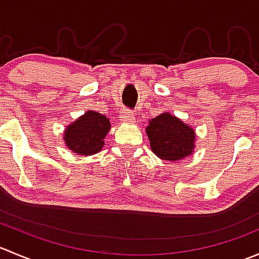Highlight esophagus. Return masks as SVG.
<instances>
[{
  "label": "esophagus",
  "mask_w": 259,
  "mask_h": 259,
  "mask_svg": "<svg viewBox=\"0 0 259 259\" xmlns=\"http://www.w3.org/2000/svg\"><path fill=\"white\" fill-rule=\"evenodd\" d=\"M120 120L124 122H134L135 116L134 114H133V111L125 109V110H122L121 114H120Z\"/></svg>",
  "instance_id": "34e87169"
}]
</instances>
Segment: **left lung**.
I'll return each mask as SVG.
<instances>
[{
	"label": "left lung",
	"instance_id": "8db88e82",
	"mask_svg": "<svg viewBox=\"0 0 259 259\" xmlns=\"http://www.w3.org/2000/svg\"><path fill=\"white\" fill-rule=\"evenodd\" d=\"M146 135L150 148L163 160L187 158L195 148V132L170 113H163L148 122Z\"/></svg>",
	"mask_w": 259,
	"mask_h": 259
}]
</instances>
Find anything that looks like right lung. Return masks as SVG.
<instances>
[{"mask_svg": "<svg viewBox=\"0 0 259 259\" xmlns=\"http://www.w3.org/2000/svg\"><path fill=\"white\" fill-rule=\"evenodd\" d=\"M110 120L98 111H86L67 125L64 140L67 148L79 155H93L104 146V139L110 130Z\"/></svg>", "mask_w": 259, "mask_h": 259, "instance_id": "add662e5", "label": "right lung"}]
</instances>
